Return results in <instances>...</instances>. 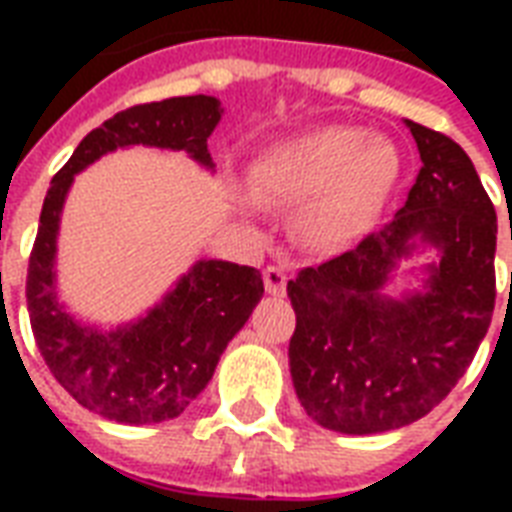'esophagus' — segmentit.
I'll return each instance as SVG.
<instances>
[{"mask_svg": "<svg viewBox=\"0 0 512 512\" xmlns=\"http://www.w3.org/2000/svg\"><path fill=\"white\" fill-rule=\"evenodd\" d=\"M263 281H265V289L271 292V295H284V289H287V271L279 268V265H268L263 271Z\"/></svg>", "mask_w": 512, "mask_h": 512, "instance_id": "34e87169", "label": "esophagus"}]
</instances>
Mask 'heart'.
I'll return each instance as SVG.
<instances>
[{
    "label": "heart",
    "mask_w": 512,
    "mask_h": 512,
    "mask_svg": "<svg viewBox=\"0 0 512 512\" xmlns=\"http://www.w3.org/2000/svg\"><path fill=\"white\" fill-rule=\"evenodd\" d=\"M398 170L388 140L327 124L268 148L255 162L252 185L265 201L303 204L297 228L311 247L342 249L374 223Z\"/></svg>",
    "instance_id": "obj_1"
}]
</instances>
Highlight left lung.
<instances>
[{"instance_id": "1", "label": "left lung", "mask_w": 512, "mask_h": 512, "mask_svg": "<svg viewBox=\"0 0 512 512\" xmlns=\"http://www.w3.org/2000/svg\"><path fill=\"white\" fill-rule=\"evenodd\" d=\"M422 167L406 204L380 231L287 284L295 393L321 428L366 436L436 409L492 324L497 212L470 156L444 132L406 119ZM417 243L439 249L422 293L381 295Z\"/></svg>"}]
</instances>
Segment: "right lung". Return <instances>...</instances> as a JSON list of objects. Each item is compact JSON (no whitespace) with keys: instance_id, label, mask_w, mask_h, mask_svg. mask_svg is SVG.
Masks as SVG:
<instances>
[{"instance_id":"obj_1","label":"right lung","mask_w":512,"mask_h":512,"mask_svg":"<svg viewBox=\"0 0 512 512\" xmlns=\"http://www.w3.org/2000/svg\"><path fill=\"white\" fill-rule=\"evenodd\" d=\"M220 100L188 95L119 111L76 146L52 177L28 257L26 303L36 348L52 377L90 412L124 425L172 420L207 388L225 345L263 297L260 271L225 260H199L162 303L111 332L71 319L55 292V249L66 193L76 172L108 151L156 146L185 151L212 167L207 138L220 122Z\"/></svg>"}]
</instances>
